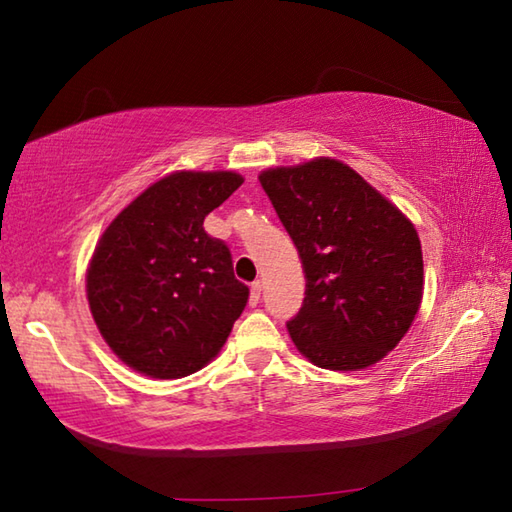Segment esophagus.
<instances>
[{
  "label": "esophagus",
  "mask_w": 512,
  "mask_h": 512,
  "mask_svg": "<svg viewBox=\"0 0 512 512\" xmlns=\"http://www.w3.org/2000/svg\"><path fill=\"white\" fill-rule=\"evenodd\" d=\"M259 298H262V282L255 280L253 287H250V302H253V305H257Z\"/></svg>",
  "instance_id": "1"
}]
</instances>
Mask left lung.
I'll use <instances>...</instances> for the list:
<instances>
[{
	"mask_svg": "<svg viewBox=\"0 0 512 512\" xmlns=\"http://www.w3.org/2000/svg\"><path fill=\"white\" fill-rule=\"evenodd\" d=\"M259 183L305 271V300L287 323L296 348L327 370H361L384 359L422 302L413 223L332 158L266 169Z\"/></svg>",
	"mask_w": 512,
	"mask_h": 512,
	"instance_id": "left-lung-1",
	"label": "left lung"
}]
</instances>
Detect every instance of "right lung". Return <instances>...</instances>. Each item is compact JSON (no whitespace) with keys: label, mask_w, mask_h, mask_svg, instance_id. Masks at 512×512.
<instances>
[{"label":"right lung","mask_w":512,"mask_h":512,"mask_svg":"<svg viewBox=\"0 0 512 512\" xmlns=\"http://www.w3.org/2000/svg\"><path fill=\"white\" fill-rule=\"evenodd\" d=\"M244 183L235 171H176L103 232L85 275L94 323L117 357L153 379L207 366L248 302L230 248L203 221Z\"/></svg>","instance_id":"1"}]
</instances>
